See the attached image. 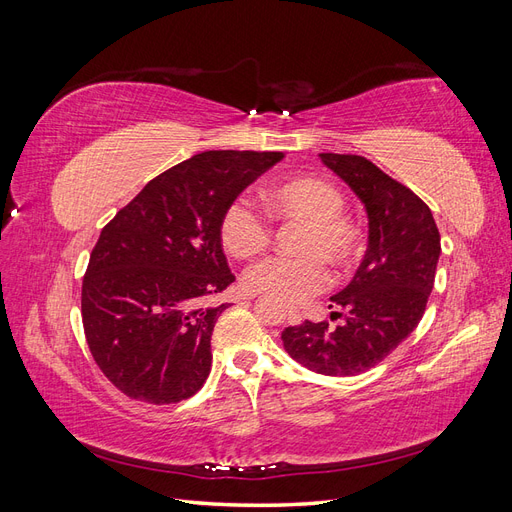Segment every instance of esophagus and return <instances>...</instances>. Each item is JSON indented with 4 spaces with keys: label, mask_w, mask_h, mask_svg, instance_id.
I'll use <instances>...</instances> for the list:
<instances>
[{
    "label": "esophagus",
    "mask_w": 512,
    "mask_h": 512,
    "mask_svg": "<svg viewBox=\"0 0 512 512\" xmlns=\"http://www.w3.org/2000/svg\"><path fill=\"white\" fill-rule=\"evenodd\" d=\"M286 316H288V322H299V320H301L299 309H294V307H288V309H286Z\"/></svg>",
    "instance_id": "obj_1"
}]
</instances>
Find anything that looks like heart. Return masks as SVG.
<instances>
[{"label": "heart", "mask_w": 512, "mask_h": 512, "mask_svg": "<svg viewBox=\"0 0 512 512\" xmlns=\"http://www.w3.org/2000/svg\"><path fill=\"white\" fill-rule=\"evenodd\" d=\"M271 215L303 222L305 258H269L247 271L245 286L280 303H301L329 284L327 258L333 267H346L359 252V228L344 215V194L322 177H290L265 192ZM220 241L237 260H252L271 243V226L245 200H232L220 218Z\"/></svg>", "instance_id": "b5f03b06"}]
</instances>
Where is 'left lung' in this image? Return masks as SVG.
Here are the masks:
<instances>
[{
	"label": "left lung",
	"mask_w": 512,
	"mask_h": 512,
	"mask_svg": "<svg viewBox=\"0 0 512 512\" xmlns=\"http://www.w3.org/2000/svg\"><path fill=\"white\" fill-rule=\"evenodd\" d=\"M367 213V252L352 282L331 297L329 322L305 320L282 333L294 361L322 376H356L384 361L418 327L436 280L440 232L431 209L361 156L318 153Z\"/></svg>",
	"instance_id": "left-lung-1"
}]
</instances>
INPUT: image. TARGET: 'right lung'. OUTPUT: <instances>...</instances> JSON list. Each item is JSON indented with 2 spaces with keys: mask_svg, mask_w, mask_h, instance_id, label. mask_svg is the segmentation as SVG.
<instances>
[{
  "mask_svg": "<svg viewBox=\"0 0 512 512\" xmlns=\"http://www.w3.org/2000/svg\"><path fill=\"white\" fill-rule=\"evenodd\" d=\"M284 160L282 151H205L151 179L108 222L83 280V327L94 361L121 393L177 404L211 369V333L230 273L224 209Z\"/></svg>",
  "mask_w": 512,
  "mask_h": 512,
  "instance_id": "right-lung-1",
  "label": "right lung"
}]
</instances>
